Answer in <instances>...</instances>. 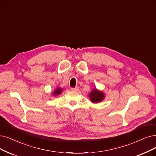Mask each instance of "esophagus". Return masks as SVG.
<instances>
[{
  "label": "esophagus",
  "instance_id": "34e87169",
  "mask_svg": "<svg viewBox=\"0 0 156 156\" xmlns=\"http://www.w3.org/2000/svg\"><path fill=\"white\" fill-rule=\"evenodd\" d=\"M72 91H77L79 90V88L78 87H76V88H71Z\"/></svg>",
  "mask_w": 156,
  "mask_h": 156
}]
</instances>
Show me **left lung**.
Masks as SVG:
<instances>
[{
  "instance_id": "left-lung-1",
  "label": "left lung",
  "mask_w": 156,
  "mask_h": 156,
  "mask_svg": "<svg viewBox=\"0 0 156 156\" xmlns=\"http://www.w3.org/2000/svg\"><path fill=\"white\" fill-rule=\"evenodd\" d=\"M89 97L90 101L92 103L97 104L102 102L105 98V93L99 90H97L96 88H93V90L89 93Z\"/></svg>"
}]
</instances>
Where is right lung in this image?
I'll list each match as a JSON object with an SVG mask.
<instances>
[{
    "instance_id": "add662e5",
    "label": "right lung",
    "mask_w": 156,
    "mask_h": 156,
    "mask_svg": "<svg viewBox=\"0 0 156 156\" xmlns=\"http://www.w3.org/2000/svg\"><path fill=\"white\" fill-rule=\"evenodd\" d=\"M62 92H63V88H61V87H58V88L52 93V95L53 96H57L60 95Z\"/></svg>"
}]
</instances>
